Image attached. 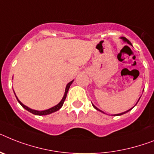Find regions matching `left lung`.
Wrapping results in <instances>:
<instances>
[{"instance_id": "8db88e82", "label": "left lung", "mask_w": 154, "mask_h": 154, "mask_svg": "<svg viewBox=\"0 0 154 154\" xmlns=\"http://www.w3.org/2000/svg\"><path fill=\"white\" fill-rule=\"evenodd\" d=\"M121 39H123V40L124 41V42H127V43H128V44H130V45H131V43L130 42V41L129 40H128V39L126 38H124V37H121ZM139 99H140V97H139ZM139 99H138V101H139ZM138 101H137V103H138ZM136 103V104H137ZM93 105V104H92ZM93 106H94V108L95 109H97V110H98V111H100V112H103L102 111H101V110H100V109H97V107H96V106H94V105H93ZM132 109V108L131 109H129V110H128V111H126V112H122V113H120V114H116V115H114V116H120V115H123V114H124V113H126V112H129L130 111V110H131Z\"/></svg>"}]
</instances>
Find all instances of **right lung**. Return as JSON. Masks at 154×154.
<instances>
[{
    "mask_svg": "<svg viewBox=\"0 0 154 154\" xmlns=\"http://www.w3.org/2000/svg\"><path fill=\"white\" fill-rule=\"evenodd\" d=\"M73 81L74 80H72V81H71L70 82H68V84H67V86H66V88H65V93H64V95H63V98H62V100L60 101L58 104H57V105H55V106H53V107L50 108V109H46V110H43V111H38V110H34V109H30V108H28L27 106H26L25 105H23L21 101L18 99V97H16V99H17V101H19V103H20V105H22V107L24 108V109H26V110H27L28 112H31V113L34 114V115H38V116H45V115H49V114H51L53 113V112H57V110H59L60 108L63 106V102H64V101H65L66 99V97H67V94H68V90H69L70 88V86L72 85V83L73 82ZM14 94H15V92H14Z\"/></svg>",
    "mask_w": 154,
    "mask_h": 154,
    "instance_id": "1",
    "label": "right lung"
}]
</instances>
